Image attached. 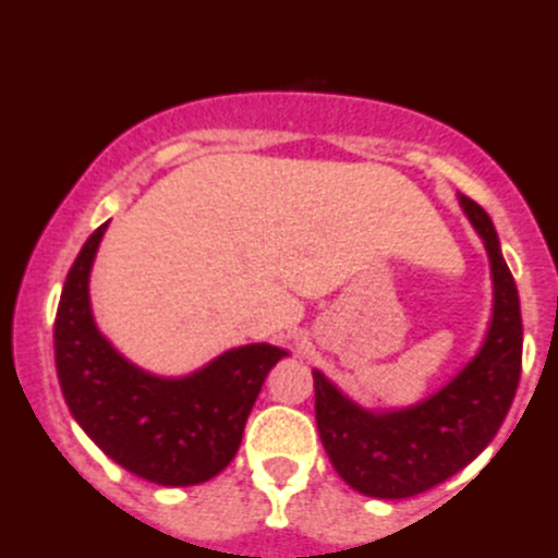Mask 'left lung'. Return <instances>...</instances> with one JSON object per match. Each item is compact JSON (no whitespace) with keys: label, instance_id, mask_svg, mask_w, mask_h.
<instances>
[{"label":"left lung","instance_id":"1","mask_svg":"<svg viewBox=\"0 0 558 558\" xmlns=\"http://www.w3.org/2000/svg\"><path fill=\"white\" fill-rule=\"evenodd\" d=\"M460 205L484 240L495 283L478 355L436 396L398 412H368L313 372L320 441L339 476L361 495L403 500L433 489L489 447L513 403L524 342L519 291L486 210L468 195Z\"/></svg>","mask_w":558,"mask_h":558}]
</instances>
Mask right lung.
<instances>
[{
	"label": "right lung",
	"mask_w": 558,
	"mask_h": 558,
	"mask_svg": "<svg viewBox=\"0 0 558 558\" xmlns=\"http://www.w3.org/2000/svg\"><path fill=\"white\" fill-rule=\"evenodd\" d=\"M107 225L82 245L56 313V368L63 398L104 454L160 486H192L232 462L269 368L289 355L272 344L227 350L181 379L155 377L101 337L87 280Z\"/></svg>",
	"instance_id": "obj_1"
}]
</instances>
